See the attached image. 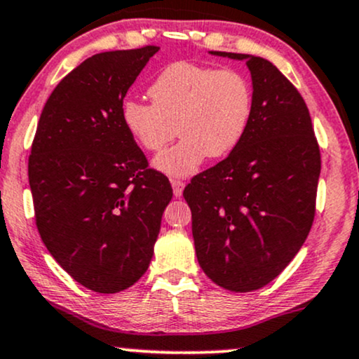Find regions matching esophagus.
<instances>
[{
	"label": "esophagus",
	"mask_w": 359,
	"mask_h": 359,
	"mask_svg": "<svg viewBox=\"0 0 359 359\" xmlns=\"http://www.w3.org/2000/svg\"><path fill=\"white\" fill-rule=\"evenodd\" d=\"M170 184H172V190H174L175 197H180V195H182V192H184V187H185L184 180H180V179H172Z\"/></svg>",
	"instance_id": "esophagus-1"
}]
</instances>
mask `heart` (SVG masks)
Returning a JSON list of instances; mask_svg holds the SVG:
<instances>
[{
	"instance_id": "heart-1",
	"label": "heart",
	"mask_w": 359,
	"mask_h": 359,
	"mask_svg": "<svg viewBox=\"0 0 359 359\" xmlns=\"http://www.w3.org/2000/svg\"><path fill=\"white\" fill-rule=\"evenodd\" d=\"M147 93L152 104L126 101L121 119L147 152H161L175 134L182 135L154 162L167 175H190L207 156H229L252 119V84L233 67L172 62L158 72Z\"/></svg>"
}]
</instances>
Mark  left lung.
Listing matches in <instances>:
<instances>
[{
    "label": "left lung",
    "mask_w": 359,
    "mask_h": 359,
    "mask_svg": "<svg viewBox=\"0 0 359 359\" xmlns=\"http://www.w3.org/2000/svg\"><path fill=\"white\" fill-rule=\"evenodd\" d=\"M245 59L253 112L240 144L184 190L201 269L213 283L245 293L265 287L293 260L316 210L321 154L302 94L266 59Z\"/></svg>",
    "instance_id": "1"
}]
</instances>
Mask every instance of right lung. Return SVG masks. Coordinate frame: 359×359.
I'll return each instance as SVG.
<instances>
[{
	"mask_svg": "<svg viewBox=\"0 0 359 359\" xmlns=\"http://www.w3.org/2000/svg\"><path fill=\"white\" fill-rule=\"evenodd\" d=\"M158 46L94 54L41 112L28 162L41 240L83 287L117 293L146 273L169 179L122 124L124 97Z\"/></svg>",
	"mask_w": 359,
	"mask_h": 359,
	"instance_id": "obj_1",
	"label": "right lung"
}]
</instances>
